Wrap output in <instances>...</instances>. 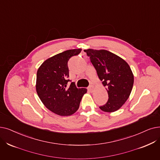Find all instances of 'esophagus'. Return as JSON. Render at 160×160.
Listing matches in <instances>:
<instances>
[{
	"label": "esophagus",
	"instance_id": "obj_1",
	"mask_svg": "<svg viewBox=\"0 0 160 160\" xmlns=\"http://www.w3.org/2000/svg\"><path fill=\"white\" fill-rule=\"evenodd\" d=\"M88 89L89 90V91L90 92H93V86H89V87H88Z\"/></svg>",
	"mask_w": 160,
	"mask_h": 160
}]
</instances>
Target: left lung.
<instances>
[{"mask_svg": "<svg viewBox=\"0 0 160 160\" xmlns=\"http://www.w3.org/2000/svg\"><path fill=\"white\" fill-rule=\"evenodd\" d=\"M95 67L108 94L106 104L99 107L104 112L118 110L129 98L134 77L129 65L123 59L107 50H84Z\"/></svg>", "mask_w": 160, "mask_h": 160, "instance_id": "left-lung-1", "label": "left lung"}]
</instances>
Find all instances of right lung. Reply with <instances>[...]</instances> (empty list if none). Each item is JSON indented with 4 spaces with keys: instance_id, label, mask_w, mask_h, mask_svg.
<instances>
[{
    "instance_id": "right-lung-1",
    "label": "right lung",
    "mask_w": 160,
    "mask_h": 160,
    "mask_svg": "<svg viewBox=\"0 0 160 160\" xmlns=\"http://www.w3.org/2000/svg\"><path fill=\"white\" fill-rule=\"evenodd\" d=\"M81 51L68 50L55 55L46 60L37 71L36 89L39 98L47 108L59 116L76 112L87 92L86 88H77L75 82L68 79V61Z\"/></svg>"
}]
</instances>
